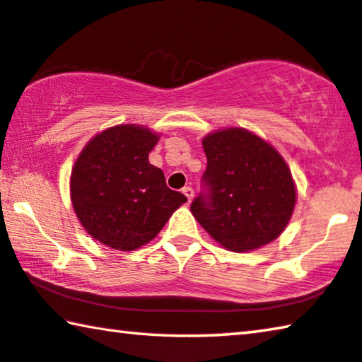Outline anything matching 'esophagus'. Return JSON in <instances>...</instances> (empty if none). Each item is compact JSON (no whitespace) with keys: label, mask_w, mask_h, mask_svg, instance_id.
<instances>
[{"label":"esophagus","mask_w":362,"mask_h":362,"mask_svg":"<svg viewBox=\"0 0 362 362\" xmlns=\"http://www.w3.org/2000/svg\"><path fill=\"white\" fill-rule=\"evenodd\" d=\"M182 193L185 194L187 199H188V203H190L192 198H193V188H192V187H185V188H183V190H182Z\"/></svg>","instance_id":"34e87169"}]
</instances>
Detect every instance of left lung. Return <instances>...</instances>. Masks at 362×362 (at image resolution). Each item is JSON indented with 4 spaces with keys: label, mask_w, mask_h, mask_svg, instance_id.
I'll list each match as a JSON object with an SVG mask.
<instances>
[{
    "label": "left lung",
    "mask_w": 362,
    "mask_h": 362,
    "mask_svg": "<svg viewBox=\"0 0 362 362\" xmlns=\"http://www.w3.org/2000/svg\"><path fill=\"white\" fill-rule=\"evenodd\" d=\"M203 150L209 194H199L190 208L199 226L233 253L279 238L296 204V185L282 154L242 127L211 132Z\"/></svg>",
    "instance_id": "8db88e82"
}]
</instances>
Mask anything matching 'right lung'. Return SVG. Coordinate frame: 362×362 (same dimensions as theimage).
I'll return each mask as SVG.
<instances>
[{
    "label": "right lung",
    "mask_w": 362,
    "mask_h": 362,
    "mask_svg": "<svg viewBox=\"0 0 362 362\" xmlns=\"http://www.w3.org/2000/svg\"><path fill=\"white\" fill-rule=\"evenodd\" d=\"M158 141L151 129L120 124L96 134L80 151L69 183L71 203L91 238L112 250H139L187 203L150 164Z\"/></svg>",
    "instance_id": "add662e5"
}]
</instances>
